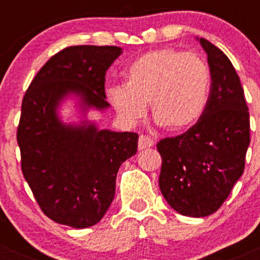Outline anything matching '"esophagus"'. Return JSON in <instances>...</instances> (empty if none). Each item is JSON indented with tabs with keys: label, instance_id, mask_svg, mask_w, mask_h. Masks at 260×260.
I'll use <instances>...</instances> for the list:
<instances>
[{
	"label": "esophagus",
	"instance_id": "34e87169",
	"mask_svg": "<svg viewBox=\"0 0 260 260\" xmlns=\"http://www.w3.org/2000/svg\"><path fill=\"white\" fill-rule=\"evenodd\" d=\"M153 146V139L148 135H141L139 137V141H138V148L139 150H146V148H150Z\"/></svg>",
	"mask_w": 260,
	"mask_h": 260
}]
</instances>
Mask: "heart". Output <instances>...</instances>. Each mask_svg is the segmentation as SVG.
<instances>
[{
	"instance_id": "heart-1",
	"label": "heart",
	"mask_w": 260,
	"mask_h": 260,
	"mask_svg": "<svg viewBox=\"0 0 260 260\" xmlns=\"http://www.w3.org/2000/svg\"><path fill=\"white\" fill-rule=\"evenodd\" d=\"M210 89L211 70L201 56L164 48L135 59L123 84L109 87L107 96L126 123H137L150 103L156 122L169 132H183L204 113Z\"/></svg>"
}]
</instances>
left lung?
<instances>
[{
	"label": "left lung",
	"instance_id": "8db88e82",
	"mask_svg": "<svg viewBox=\"0 0 260 260\" xmlns=\"http://www.w3.org/2000/svg\"><path fill=\"white\" fill-rule=\"evenodd\" d=\"M199 43L211 70L207 107L187 132L157 143L162 197L190 217H204L221 207L242 176L250 144L249 108L240 77L219 48L203 38Z\"/></svg>",
	"mask_w": 260,
	"mask_h": 260
}]
</instances>
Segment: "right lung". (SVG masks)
Here are the masks:
<instances>
[{
    "instance_id": "obj_1",
    "label": "right lung",
    "mask_w": 260,
    "mask_h": 260,
    "mask_svg": "<svg viewBox=\"0 0 260 260\" xmlns=\"http://www.w3.org/2000/svg\"><path fill=\"white\" fill-rule=\"evenodd\" d=\"M119 47L77 45L62 49L40 69L22 102L17 132L23 176L41 211L58 224H98L116 191L125 160L137 153V133L99 130L88 121L65 125L57 114L69 95L80 107L107 109L105 74Z\"/></svg>"
}]
</instances>
